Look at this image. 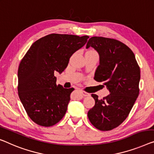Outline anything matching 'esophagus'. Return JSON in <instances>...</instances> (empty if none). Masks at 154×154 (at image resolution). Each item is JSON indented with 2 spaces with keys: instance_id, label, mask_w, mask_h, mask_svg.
I'll return each mask as SVG.
<instances>
[{
  "instance_id": "1",
  "label": "esophagus",
  "mask_w": 154,
  "mask_h": 154,
  "mask_svg": "<svg viewBox=\"0 0 154 154\" xmlns=\"http://www.w3.org/2000/svg\"><path fill=\"white\" fill-rule=\"evenodd\" d=\"M81 93H82V95L84 96V97H88V96H90V95H91L90 93H86V92L83 91H82Z\"/></svg>"
}]
</instances>
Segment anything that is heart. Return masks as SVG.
<instances>
[{"instance_id": "heart-1", "label": "heart", "mask_w": 154, "mask_h": 154, "mask_svg": "<svg viewBox=\"0 0 154 154\" xmlns=\"http://www.w3.org/2000/svg\"><path fill=\"white\" fill-rule=\"evenodd\" d=\"M91 51H93V50H91Z\"/></svg>"}]
</instances>
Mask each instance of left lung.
<instances>
[{"label": "left lung", "mask_w": 154, "mask_h": 154, "mask_svg": "<svg viewBox=\"0 0 154 154\" xmlns=\"http://www.w3.org/2000/svg\"><path fill=\"white\" fill-rule=\"evenodd\" d=\"M93 47L100 55L94 79L109 89L102 99L92 94L95 104L88 112L91 123L100 131H111L127 118L139 95L140 70L132 50L121 41L93 36L86 48Z\"/></svg>", "instance_id": "1"}]
</instances>
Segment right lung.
Wrapping results in <instances>:
<instances>
[{
  "label": "right lung",
  "mask_w": 154,
  "mask_h": 154,
  "mask_svg": "<svg viewBox=\"0 0 154 154\" xmlns=\"http://www.w3.org/2000/svg\"><path fill=\"white\" fill-rule=\"evenodd\" d=\"M88 36L50 34L36 41L20 61L18 93L29 118L51 127L65 116L72 88L57 85L54 72L61 73L72 54L86 44Z\"/></svg>",
  "instance_id": "1"
}]
</instances>
